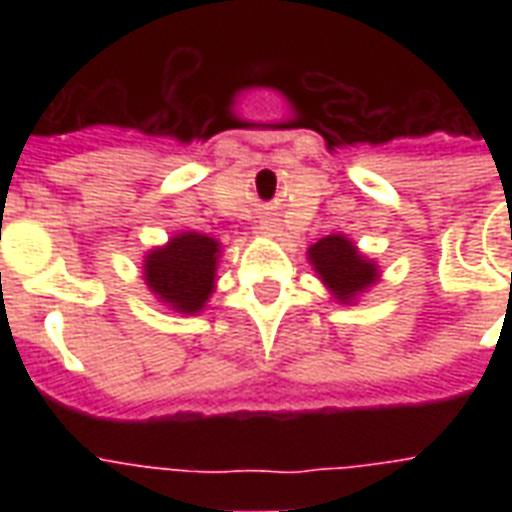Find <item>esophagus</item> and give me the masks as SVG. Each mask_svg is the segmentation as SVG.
Instances as JSON below:
<instances>
[{
    "instance_id": "esophagus-1",
    "label": "esophagus",
    "mask_w": 512,
    "mask_h": 512,
    "mask_svg": "<svg viewBox=\"0 0 512 512\" xmlns=\"http://www.w3.org/2000/svg\"><path fill=\"white\" fill-rule=\"evenodd\" d=\"M260 231H263V233H268V236H273V233L279 231V225H276V223H271V220H265V223L260 225Z\"/></svg>"
}]
</instances>
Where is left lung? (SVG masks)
Returning a JSON list of instances; mask_svg holds the SVG:
<instances>
[{
  "mask_svg": "<svg viewBox=\"0 0 512 512\" xmlns=\"http://www.w3.org/2000/svg\"><path fill=\"white\" fill-rule=\"evenodd\" d=\"M308 260L319 273V279L340 303H353L361 292L380 279V271L372 260L358 255L356 244L342 233L324 236L308 249Z\"/></svg>",
  "mask_w": 512,
  "mask_h": 512,
  "instance_id": "8db88e82",
  "label": "left lung"
}]
</instances>
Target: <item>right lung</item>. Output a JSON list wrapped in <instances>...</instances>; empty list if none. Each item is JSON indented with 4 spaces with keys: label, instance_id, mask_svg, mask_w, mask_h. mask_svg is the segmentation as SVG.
<instances>
[{
    "label": "right lung",
    "instance_id": "add662e5",
    "mask_svg": "<svg viewBox=\"0 0 512 512\" xmlns=\"http://www.w3.org/2000/svg\"><path fill=\"white\" fill-rule=\"evenodd\" d=\"M220 244L204 233L185 231L164 247L151 249L143 260L148 289L177 313H199L215 289Z\"/></svg>",
    "mask_w": 512,
    "mask_h": 512
}]
</instances>
